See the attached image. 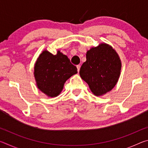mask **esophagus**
<instances>
[{
    "instance_id": "34e87169",
    "label": "esophagus",
    "mask_w": 148,
    "mask_h": 148,
    "mask_svg": "<svg viewBox=\"0 0 148 148\" xmlns=\"http://www.w3.org/2000/svg\"><path fill=\"white\" fill-rule=\"evenodd\" d=\"M77 72L79 71V69H80V67H81V66H80V64H78L77 65Z\"/></svg>"
}]
</instances>
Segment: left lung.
Returning a JSON list of instances; mask_svg holds the SVG:
<instances>
[{
    "label": "left lung",
    "instance_id": "8db88e82",
    "mask_svg": "<svg viewBox=\"0 0 148 148\" xmlns=\"http://www.w3.org/2000/svg\"><path fill=\"white\" fill-rule=\"evenodd\" d=\"M121 62L110 45L102 43L87 51L86 61L82 65L79 75L96 96L106 94L116 86L121 73Z\"/></svg>",
    "mask_w": 148,
    "mask_h": 148
}]
</instances>
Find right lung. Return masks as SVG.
Listing matches in <instances>:
<instances>
[{
    "mask_svg": "<svg viewBox=\"0 0 148 148\" xmlns=\"http://www.w3.org/2000/svg\"><path fill=\"white\" fill-rule=\"evenodd\" d=\"M77 72L76 66L60 51L54 56L44 50L34 64V75L36 86L50 97L58 96L66 80Z\"/></svg>",
    "mask_w": 148,
    "mask_h": 148,
    "instance_id": "1",
    "label": "right lung"
}]
</instances>
